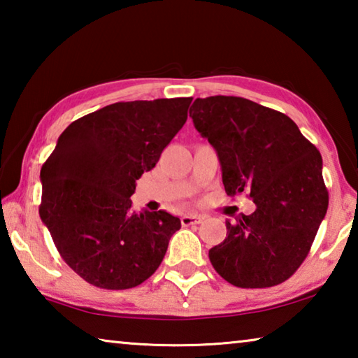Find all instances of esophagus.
<instances>
[{"label": "esophagus", "instance_id": "34e87169", "mask_svg": "<svg viewBox=\"0 0 358 358\" xmlns=\"http://www.w3.org/2000/svg\"><path fill=\"white\" fill-rule=\"evenodd\" d=\"M202 220H203L202 215L189 213V215L181 216V224H183V226H192V224H199Z\"/></svg>", "mask_w": 358, "mask_h": 358}]
</instances>
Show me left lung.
<instances>
[{
  "mask_svg": "<svg viewBox=\"0 0 358 358\" xmlns=\"http://www.w3.org/2000/svg\"><path fill=\"white\" fill-rule=\"evenodd\" d=\"M189 117L216 150L227 196L248 191L256 203L226 221L211 265L237 287L281 284L308 256L329 208L322 156L287 115L250 99L197 98Z\"/></svg>",
  "mask_w": 358,
  "mask_h": 358,
  "instance_id": "8db88e82",
  "label": "left lung"
}]
</instances>
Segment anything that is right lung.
<instances>
[{
    "mask_svg": "<svg viewBox=\"0 0 358 358\" xmlns=\"http://www.w3.org/2000/svg\"><path fill=\"white\" fill-rule=\"evenodd\" d=\"M192 98L115 102L76 120L41 169V220L78 276L131 289L155 273L181 227L164 210L136 213V180L183 128Z\"/></svg>",
    "mask_w": 358,
    "mask_h": 358,
    "instance_id": "1",
    "label": "right lung"
}]
</instances>
